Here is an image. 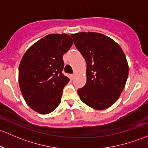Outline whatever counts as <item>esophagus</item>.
<instances>
[{
    "instance_id": "1",
    "label": "esophagus",
    "mask_w": 148,
    "mask_h": 148,
    "mask_svg": "<svg viewBox=\"0 0 148 148\" xmlns=\"http://www.w3.org/2000/svg\"><path fill=\"white\" fill-rule=\"evenodd\" d=\"M69 77H70V79H71V80H73L74 78V74H70Z\"/></svg>"
}]
</instances>
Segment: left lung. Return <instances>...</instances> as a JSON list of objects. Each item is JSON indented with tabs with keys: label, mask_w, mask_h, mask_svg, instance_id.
Wrapping results in <instances>:
<instances>
[{
	"label": "left lung",
	"mask_w": 148,
	"mask_h": 148,
	"mask_svg": "<svg viewBox=\"0 0 148 148\" xmlns=\"http://www.w3.org/2000/svg\"><path fill=\"white\" fill-rule=\"evenodd\" d=\"M74 45L86 63V83L77 92L82 102L98 111L117 101L128 76V64L116 42L103 34H71Z\"/></svg>",
	"instance_id": "obj_1"
}]
</instances>
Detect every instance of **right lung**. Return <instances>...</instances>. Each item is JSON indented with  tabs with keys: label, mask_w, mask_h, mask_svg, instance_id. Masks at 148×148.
Segmentation results:
<instances>
[{
	"label": "right lung",
	"mask_w": 148,
	"mask_h": 148,
	"mask_svg": "<svg viewBox=\"0 0 148 148\" xmlns=\"http://www.w3.org/2000/svg\"><path fill=\"white\" fill-rule=\"evenodd\" d=\"M73 45L67 34H49L27 49L19 65L18 82L27 105L40 114H47L61 102L69 79L62 73L63 57Z\"/></svg>",
	"instance_id": "add662e5"
}]
</instances>
